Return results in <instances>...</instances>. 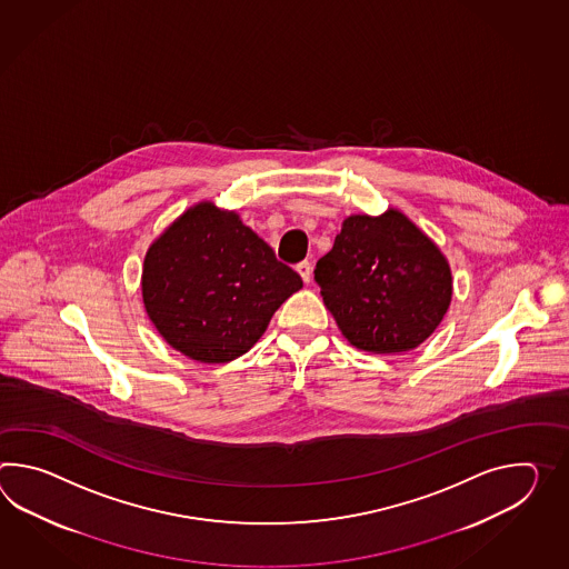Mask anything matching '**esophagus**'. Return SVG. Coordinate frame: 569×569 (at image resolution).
Wrapping results in <instances>:
<instances>
[{
  "mask_svg": "<svg viewBox=\"0 0 569 569\" xmlns=\"http://www.w3.org/2000/svg\"><path fill=\"white\" fill-rule=\"evenodd\" d=\"M296 271L300 273V278H302L303 283H310V279H312V263H310V261H302V263H298V266H296Z\"/></svg>",
  "mask_w": 569,
  "mask_h": 569,
  "instance_id": "1",
  "label": "esophagus"
}]
</instances>
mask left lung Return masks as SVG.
I'll use <instances>...</instances> for the list:
<instances>
[{"instance_id": "left-lung-1", "label": "left lung", "mask_w": 569, "mask_h": 569, "mask_svg": "<svg viewBox=\"0 0 569 569\" xmlns=\"http://www.w3.org/2000/svg\"><path fill=\"white\" fill-rule=\"evenodd\" d=\"M315 279L342 337L367 353L417 349L441 325L453 293L441 249L393 208L345 218Z\"/></svg>"}]
</instances>
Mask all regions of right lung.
Instances as JSON below:
<instances>
[{
  "label": "right lung",
  "mask_w": 569,
  "mask_h": 569,
  "mask_svg": "<svg viewBox=\"0 0 569 569\" xmlns=\"http://www.w3.org/2000/svg\"><path fill=\"white\" fill-rule=\"evenodd\" d=\"M140 286L147 315L176 351L228 363L263 337L302 278L237 212L200 202L149 247Z\"/></svg>",
  "instance_id": "add662e5"
}]
</instances>
